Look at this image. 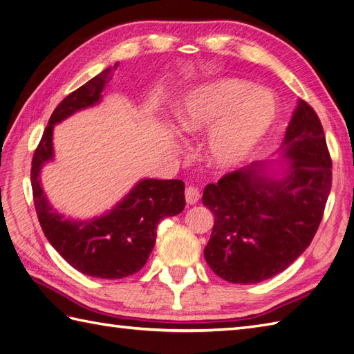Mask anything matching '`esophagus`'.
<instances>
[{"label": "esophagus", "mask_w": 354, "mask_h": 354, "mask_svg": "<svg viewBox=\"0 0 354 354\" xmlns=\"http://www.w3.org/2000/svg\"><path fill=\"white\" fill-rule=\"evenodd\" d=\"M198 198H201V192H198V188H196V187H187V188H185V201H187V205H194V203H197Z\"/></svg>", "instance_id": "esophagus-1"}]
</instances>
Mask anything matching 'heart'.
<instances>
[{
    "label": "heart",
    "mask_w": 354,
    "mask_h": 354,
    "mask_svg": "<svg viewBox=\"0 0 354 354\" xmlns=\"http://www.w3.org/2000/svg\"><path fill=\"white\" fill-rule=\"evenodd\" d=\"M266 97L270 102L267 111ZM277 104L265 91L239 79H216L189 91L176 109L180 131H206L205 160L215 169H233L245 161L275 121Z\"/></svg>",
    "instance_id": "b5f03b06"
}]
</instances>
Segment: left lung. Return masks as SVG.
I'll return each mask as SVG.
<instances>
[{
    "label": "left lung",
    "mask_w": 354,
    "mask_h": 354,
    "mask_svg": "<svg viewBox=\"0 0 354 354\" xmlns=\"http://www.w3.org/2000/svg\"><path fill=\"white\" fill-rule=\"evenodd\" d=\"M281 152L287 175H266L252 162L205 187L202 202L215 216L206 263L234 284L278 275L310 247L332 187V160L314 109L299 100Z\"/></svg>",
    "instance_id": "obj_1"
}]
</instances>
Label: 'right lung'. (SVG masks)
Listing matches in <instances>:
<instances>
[{
  "label": "right lung",
  "mask_w": 354,
  "mask_h": 354,
  "mask_svg": "<svg viewBox=\"0 0 354 354\" xmlns=\"http://www.w3.org/2000/svg\"><path fill=\"white\" fill-rule=\"evenodd\" d=\"M111 79L112 68H106L57 106L34 152L31 185L44 236L59 256L85 275L118 279L145 266L156 245L158 223L184 211L183 180L142 179L111 212L88 221H76L66 220L53 209L43 194L39 178L44 162L53 158V125L80 109L97 104Z\"/></svg>",
  "instance_id": "add662e5"
}]
</instances>
